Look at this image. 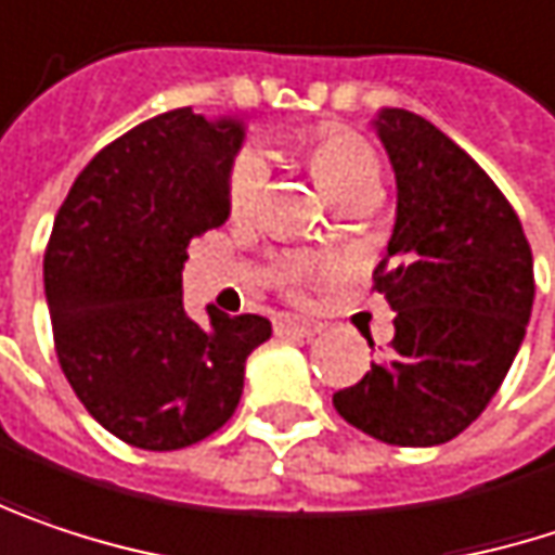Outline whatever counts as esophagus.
Instances as JSON below:
<instances>
[{
	"instance_id": "34e87169",
	"label": "esophagus",
	"mask_w": 555,
	"mask_h": 555,
	"mask_svg": "<svg viewBox=\"0 0 555 555\" xmlns=\"http://www.w3.org/2000/svg\"><path fill=\"white\" fill-rule=\"evenodd\" d=\"M324 330V324L311 321V318H301V314H279L276 318V333H298V336H318Z\"/></svg>"
}]
</instances>
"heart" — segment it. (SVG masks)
I'll use <instances>...</instances> for the list:
<instances>
[{"instance_id":"b5f03b06","label":"heart","mask_w":555,"mask_h":555,"mask_svg":"<svg viewBox=\"0 0 555 555\" xmlns=\"http://www.w3.org/2000/svg\"><path fill=\"white\" fill-rule=\"evenodd\" d=\"M308 165L333 203H343L356 193L378 190V155L375 149L346 129H321L308 139ZM267 165L257 152H244L228 177V203L234 212H250L263 190Z\"/></svg>"}]
</instances>
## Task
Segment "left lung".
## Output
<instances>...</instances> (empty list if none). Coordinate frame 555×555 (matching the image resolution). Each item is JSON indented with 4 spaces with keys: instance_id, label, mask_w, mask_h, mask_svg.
<instances>
[{
    "instance_id": "obj_1",
    "label": "left lung",
    "mask_w": 555,
    "mask_h": 555,
    "mask_svg": "<svg viewBox=\"0 0 555 555\" xmlns=\"http://www.w3.org/2000/svg\"><path fill=\"white\" fill-rule=\"evenodd\" d=\"M372 129L397 180L375 270L397 318L387 356L333 406L378 441L431 448L470 426L508 375L533 308V257L502 190L441 129L403 107H380Z\"/></svg>"
}]
</instances>
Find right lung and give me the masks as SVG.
<instances>
[{
    "label": "right lung",
    "mask_w": 555,
    "mask_h": 555,
    "mask_svg": "<svg viewBox=\"0 0 555 555\" xmlns=\"http://www.w3.org/2000/svg\"><path fill=\"white\" fill-rule=\"evenodd\" d=\"M244 135L241 117L158 114L91 158L53 222L43 288L63 375L132 448L177 451L225 426L247 356L273 336L216 305L193 321L180 292L190 241L231 216Z\"/></svg>",
    "instance_id": "1"
}]
</instances>
